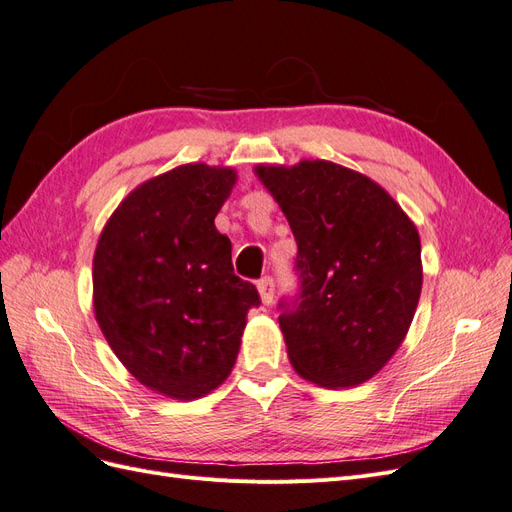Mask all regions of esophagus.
I'll return each mask as SVG.
<instances>
[{
	"mask_svg": "<svg viewBox=\"0 0 512 512\" xmlns=\"http://www.w3.org/2000/svg\"><path fill=\"white\" fill-rule=\"evenodd\" d=\"M258 292H260V299L265 305H271L273 303V297H275V282L271 275H265L262 280H258Z\"/></svg>",
	"mask_w": 512,
	"mask_h": 512,
	"instance_id": "esophagus-1",
	"label": "esophagus"
}]
</instances>
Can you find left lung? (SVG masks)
<instances>
[{
	"mask_svg": "<svg viewBox=\"0 0 512 512\" xmlns=\"http://www.w3.org/2000/svg\"><path fill=\"white\" fill-rule=\"evenodd\" d=\"M297 241L299 288L280 327L297 374L329 389L369 380L404 342L421 297V239L378 183L333 162L258 166Z\"/></svg>",
	"mask_w": 512,
	"mask_h": 512,
	"instance_id": "1",
	"label": "left lung"
}]
</instances>
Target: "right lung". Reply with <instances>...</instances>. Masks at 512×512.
<instances>
[{
    "instance_id": "obj_1",
    "label": "right lung",
    "mask_w": 512,
    "mask_h": 512,
    "mask_svg": "<svg viewBox=\"0 0 512 512\" xmlns=\"http://www.w3.org/2000/svg\"><path fill=\"white\" fill-rule=\"evenodd\" d=\"M235 170L188 164L136 188L94 256V307L117 359L149 389L203 397L235 365L245 316L260 305L232 269L213 220Z\"/></svg>"
}]
</instances>
